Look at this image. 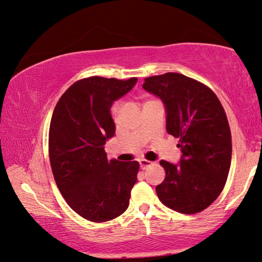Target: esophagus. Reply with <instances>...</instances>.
<instances>
[{"mask_svg":"<svg viewBox=\"0 0 262 262\" xmlns=\"http://www.w3.org/2000/svg\"><path fill=\"white\" fill-rule=\"evenodd\" d=\"M153 163L151 162V161H147V160H140V166L141 169L145 170L146 168H148V166H151Z\"/></svg>","mask_w":262,"mask_h":262,"instance_id":"esophagus-1","label":"esophagus"}]
</instances>
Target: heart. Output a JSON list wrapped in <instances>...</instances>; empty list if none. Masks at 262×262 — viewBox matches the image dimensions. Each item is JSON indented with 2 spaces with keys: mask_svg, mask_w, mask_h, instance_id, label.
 I'll list each match as a JSON object with an SVG mask.
<instances>
[{
  "mask_svg": "<svg viewBox=\"0 0 262 262\" xmlns=\"http://www.w3.org/2000/svg\"><path fill=\"white\" fill-rule=\"evenodd\" d=\"M115 113H117V109H115Z\"/></svg>",
  "mask_w": 262,
  "mask_h": 262,
  "instance_id": "obj_1",
  "label": "heart"
}]
</instances>
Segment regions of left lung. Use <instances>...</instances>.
Masks as SVG:
<instances>
[{"label": "left lung", "mask_w": 262, "mask_h": 262, "mask_svg": "<svg viewBox=\"0 0 262 262\" xmlns=\"http://www.w3.org/2000/svg\"><path fill=\"white\" fill-rule=\"evenodd\" d=\"M145 91L163 102L166 132L179 138V163L161 160L165 178L159 199L182 214L207 208L223 190L232 158L231 130L219 98L196 80L179 73L151 76Z\"/></svg>", "instance_id": "left-lung-1"}]
</instances>
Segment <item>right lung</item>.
I'll return each instance as SVG.
<instances>
[{
    "label": "right lung",
    "mask_w": 262,
    "mask_h": 262,
    "mask_svg": "<svg viewBox=\"0 0 262 262\" xmlns=\"http://www.w3.org/2000/svg\"><path fill=\"white\" fill-rule=\"evenodd\" d=\"M137 83L92 76L75 82L59 99L49 127V159L60 193L83 219L102 223L129 206L137 181L136 161L108 160L105 142L115 136L110 109Z\"/></svg>",
    "instance_id": "obj_1"
}]
</instances>
